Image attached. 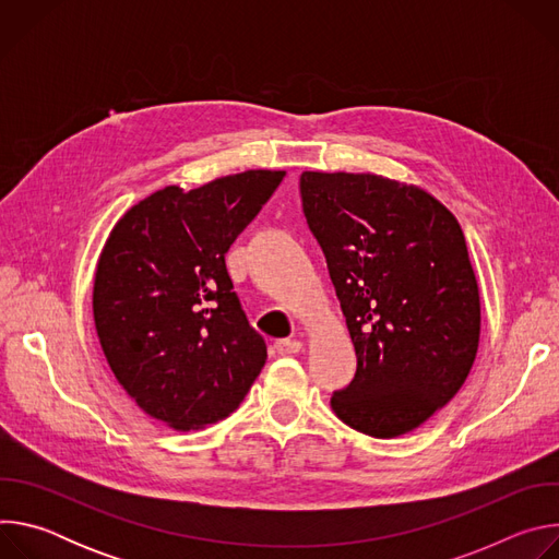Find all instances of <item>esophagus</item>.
<instances>
[{
	"instance_id": "esophagus-1",
	"label": "esophagus",
	"mask_w": 559,
	"mask_h": 559,
	"mask_svg": "<svg viewBox=\"0 0 559 559\" xmlns=\"http://www.w3.org/2000/svg\"><path fill=\"white\" fill-rule=\"evenodd\" d=\"M300 341H289V338H283V341H276L274 343V349L281 354V356H289V354H298L300 352Z\"/></svg>"
}]
</instances>
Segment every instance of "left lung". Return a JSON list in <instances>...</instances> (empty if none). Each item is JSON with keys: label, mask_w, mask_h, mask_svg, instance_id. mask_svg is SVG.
<instances>
[{"label": "left lung", "mask_w": 559, "mask_h": 559, "mask_svg": "<svg viewBox=\"0 0 559 559\" xmlns=\"http://www.w3.org/2000/svg\"><path fill=\"white\" fill-rule=\"evenodd\" d=\"M302 214L321 246L356 349L334 414L395 438L442 409L480 341V294L455 216L378 175L302 173Z\"/></svg>", "instance_id": "left-lung-1"}]
</instances>
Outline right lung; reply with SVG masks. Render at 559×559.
<instances>
[{"label":"right lung","mask_w":559,"mask_h":559,"mask_svg":"<svg viewBox=\"0 0 559 559\" xmlns=\"http://www.w3.org/2000/svg\"><path fill=\"white\" fill-rule=\"evenodd\" d=\"M285 173L248 170L130 207L97 263L93 311L106 360L132 401L173 429L227 418L267 347L250 325L225 254Z\"/></svg>","instance_id":"add662e5"}]
</instances>
